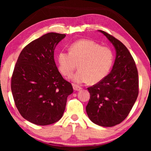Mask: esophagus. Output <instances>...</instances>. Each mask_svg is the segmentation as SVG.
I'll return each instance as SVG.
<instances>
[{
	"instance_id": "esophagus-1",
	"label": "esophagus",
	"mask_w": 151,
	"mask_h": 151,
	"mask_svg": "<svg viewBox=\"0 0 151 151\" xmlns=\"http://www.w3.org/2000/svg\"><path fill=\"white\" fill-rule=\"evenodd\" d=\"M73 89L75 91H80L82 89L81 87H80L79 86H77L76 84H73Z\"/></svg>"
}]
</instances>
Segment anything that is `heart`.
Listing matches in <instances>:
<instances>
[{
    "label": "heart",
    "instance_id": "b5f03b06",
    "mask_svg": "<svg viewBox=\"0 0 151 151\" xmlns=\"http://www.w3.org/2000/svg\"><path fill=\"white\" fill-rule=\"evenodd\" d=\"M114 62V53L110 48L90 40H81L70 46L69 51L62 50L58 54V69L62 75L69 76L79 63V70L72 77L73 82L91 84L102 81Z\"/></svg>",
    "mask_w": 151,
    "mask_h": 151
}]
</instances>
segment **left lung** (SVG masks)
I'll return each instance as SVG.
<instances>
[{
	"instance_id": "obj_1",
	"label": "left lung",
	"mask_w": 151,
	"mask_h": 151,
	"mask_svg": "<svg viewBox=\"0 0 151 151\" xmlns=\"http://www.w3.org/2000/svg\"><path fill=\"white\" fill-rule=\"evenodd\" d=\"M98 31L113 45L116 56L111 72L102 81L88 88L90 99L86 109L93 123L111 127L121 123L135 103L139 92L138 73L127 48L111 35Z\"/></svg>"
}]
</instances>
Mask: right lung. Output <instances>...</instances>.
<instances>
[{
  "mask_svg": "<svg viewBox=\"0 0 151 151\" xmlns=\"http://www.w3.org/2000/svg\"><path fill=\"white\" fill-rule=\"evenodd\" d=\"M65 34L50 32L32 41L21 52L12 77L15 104L25 119L49 125L63 116L67 99L73 92L54 62V49Z\"/></svg>",
  "mask_w": 151,
  "mask_h": 151,
  "instance_id": "right-lung-1",
  "label": "right lung"
}]
</instances>
